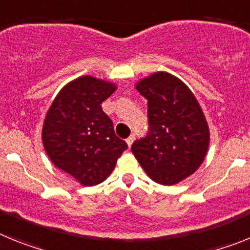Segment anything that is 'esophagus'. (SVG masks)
Listing matches in <instances>:
<instances>
[{"mask_svg":"<svg viewBox=\"0 0 250 250\" xmlns=\"http://www.w3.org/2000/svg\"><path fill=\"white\" fill-rule=\"evenodd\" d=\"M134 140H135V135H134V134H131V135L129 136V138L126 139V144H127V146H131L132 145V143H134Z\"/></svg>","mask_w":250,"mask_h":250,"instance_id":"1","label":"esophagus"}]
</instances>
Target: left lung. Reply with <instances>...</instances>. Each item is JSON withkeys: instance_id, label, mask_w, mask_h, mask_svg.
<instances>
[{"instance_id": "obj_1", "label": "left lung", "mask_w": 250, "mask_h": 250, "mask_svg": "<svg viewBox=\"0 0 250 250\" xmlns=\"http://www.w3.org/2000/svg\"><path fill=\"white\" fill-rule=\"evenodd\" d=\"M135 87L147 100L149 132L132 144V154L151 180L178 184L199 169L209 149L202 106L187 83L167 71L141 79Z\"/></svg>"}]
</instances>
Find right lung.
Wrapping results in <instances>:
<instances>
[{
    "mask_svg": "<svg viewBox=\"0 0 250 250\" xmlns=\"http://www.w3.org/2000/svg\"><path fill=\"white\" fill-rule=\"evenodd\" d=\"M116 87L90 75L77 77L60 90L46 112L41 138L48 159L83 187L103 183L127 147L101 109Z\"/></svg>",
    "mask_w": 250,
    "mask_h": 250,
    "instance_id": "add662e5",
    "label": "right lung"
}]
</instances>
